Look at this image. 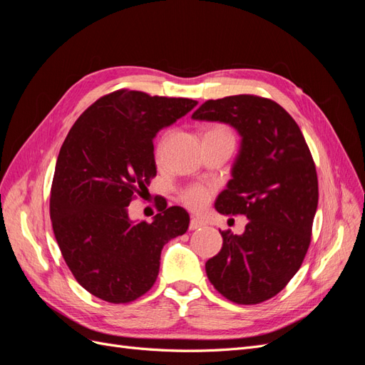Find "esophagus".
<instances>
[{
  "label": "esophagus",
  "instance_id": "34e87169",
  "mask_svg": "<svg viewBox=\"0 0 365 365\" xmlns=\"http://www.w3.org/2000/svg\"><path fill=\"white\" fill-rule=\"evenodd\" d=\"M201 227H204V222H202V220H201V219H197V217H192L189 228H190V230H197V228H201Z\"/></svg>",
  "mask_w": 365,
  "mask_h": 365
}]
</instances>
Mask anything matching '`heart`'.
<instances>
[{
    "label": "heart",
    "mask_w": 365,
    "mask_h": 365,
    "mask_svg": "<svg viewBox=\"0 0 365 365\" xmlns=\"http://www.w3.org/2000/svg\"><path fill=\"white\" fill-rule=\"evenodd\" d=\"M212 130H225V129L216 126V128H213ZM208 132H210V130H208ZM169 137H170V134H165V135L163 137V140H161V143H160V146H158V152H163V149H164V146H165V143H168ZM208 200H210V190L205 189V187H202V185L190 187V189H187V190L182 193V201H184V204H185L187 207L193 208V210H201V208H204V207L207 205Z\"/></svg>",
    "instance_id": "obj_1"
}]
</instances>
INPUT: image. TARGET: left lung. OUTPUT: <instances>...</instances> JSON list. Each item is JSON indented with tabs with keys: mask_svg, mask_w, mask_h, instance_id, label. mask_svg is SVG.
I'll use <instances>...</instances> for the list:
<instances>
[{
	"mask_svg": "<svg viewBox=\"0 0 365 365\" xmlns=\"http://www.w3.org/2000/svg\"><path fill=\"white\" fill-rule=\"evenodd\" d=\"M193 120L230 125L240 135L231 180L215 207L244 215L245 231H220L222 248L207 260L216 291L237 304L279 294L300 269L318 205L315 164L295 120L269 98L240 94L207 101Z\"/></svg>",
	"mask_w": 365,
	"mask_h": 365,
	"instance_id": "1",
	"label": "left lung"
}]
</instances>
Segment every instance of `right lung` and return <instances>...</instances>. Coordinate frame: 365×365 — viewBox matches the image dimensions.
<instances>
[{"label": "right lung", "mask_w": 365, "mask_h": 365, "mask_svg": "<svg viewBox=\"0 0 365 365\" xmlns=\"http://www.w3.org/2000/svg\"><path fill=\"white\" fill-rule=\"evenodd\" d=\"M197 105L192 98L120 90L76 120L54 169L50 217L65 263L82 288L108 303L146 294L163 247L189 228L184 208L164 204L150 224L129 217L135 193L157 175L153 138Z\"/></svg>", "instance_id": "add662e5"}]
</instances>
